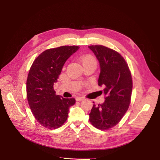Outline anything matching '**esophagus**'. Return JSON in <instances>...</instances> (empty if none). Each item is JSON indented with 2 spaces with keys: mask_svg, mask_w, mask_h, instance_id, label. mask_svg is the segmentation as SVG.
Listing matches in <instances>:
<instances>
[{
  "mask_svg": "<svg viewBox=\"0 0 160 160\" xmlns=\"http://www.w3.org/2000/svg\"><path fill=\"white\" fill-rule=\"evenodd\" d=\"M83 99H84V97H76V100H77V101H81V100H83Z\"/></svg>",
  "mask_w": 160,
  "mask_h": 160,
  "instance_id": "34e87169",
  "label": "esophagus"
}]
</instances>
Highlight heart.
<instances>
[{
    "instance_id": "1",
    "label": "heart",
    "mask_w": 160,
    "mask_h": 160,
    "mask_svg": "<svg viewBox=\"0 0 160 160\" xmlns=\"http://www.w3.org/2000/svg\"><path fill=\"white\" fill-rule=\"evenodd\" d=\"M80 62L82 65H85L87 63H94L96 65V60L95 58L89 54L84 55L80 57Z\"/></svg>"
}]
</instances>
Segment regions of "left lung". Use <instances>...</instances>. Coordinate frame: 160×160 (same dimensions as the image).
I'll use <instances>...</instances> for the list:
<instances>
[{"label":"left lung","instance_id":"left-lung-1","mask_svg":"<svg viewBox=\"0 0 160 160\" xmlns=\"http://www.w3.org/2000/svg\"><path fill=\"white\" fill-rule=\"evenodd\" d=\"M100 64L98 85L106 95L104 102L93 105L89 121L99 130L110 129L118 124L127 112L132 91V80L128 64L122 56L102 45H91Z\"/></svg>","mask_w":160,"mask_h":160}]
</instances>
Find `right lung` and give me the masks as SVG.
<instances>
[{
	"instance_id": "right-lung-1",
	"label": "right lung",
	"mask_w": 160,
	"mask_h": 160,
	"mask_svg": "<svg viewBox=\"0 0 160 160\" xmlns=\"http://www.w3.org/2000/svg\"><path fill=\"white\" fill-rule=\"evenodd\" d=\"M78 46H62L46 50L33 62L27 81L30 110L37 121L48 129H56L66 121L75 99L56 95L53 89L65 62Z\"/></svg>"
}]
</instances>
